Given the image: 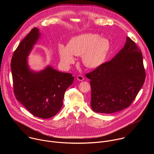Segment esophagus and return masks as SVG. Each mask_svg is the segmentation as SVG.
Instances as JSON below:
<instances>
[{
  "label": "esophagus",
  "instance_id": "obj_1",
  "mask_svg": "<svg viewBox=\"0 0 154 154\" xmlns=\"http://www.w3.org/2000/svg\"><path fill=\"white\" fill-rule=\"evenodd\" d=\"M77 79L79 80V81H83L84 80V77L82 75H77Z\"/></svg>",
  "mask_w": 154,
  "mask_h": 154
}]
</instances>
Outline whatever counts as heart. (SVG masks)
<instances>
[{
  "instance_id": "b5f03b06",
  "label": "heart",
  "mask_w": 154,
  "mask_h": 154,
  "mask_svg": "<svg viewBox=\"0 0 154 154\" xmlns=\"http://www.w3.org/2000/svg\"><path fill=\"white\" fill-rule=\"evenodd\" d=\"M109 49L108 39L97 34L84 33L72 38L68 46L59 45L58 54L61 64L66 67L75 61L74 55H82L85 66L96 68L105 61Z\"/></svg>"
}]
</instances>
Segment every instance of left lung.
<instances>
[{
    "label": "left lung",
    "instance_id": "8db88e82",
    "mask_svg": "<svg viewBox=\"0 0 154 154\" xmlns=\"http://www.w3.org/2000/svg\"><path fill=\"white\" fill-rule=\"evenodd\" d=\"M91 106L96 113H113L128 107L143 86L146 73L141 51L130 38L109 61L91 72Z\"/></svg>",
    "mask_w": 154,
    "mask_h": 154
}]
</instances>
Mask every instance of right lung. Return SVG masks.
Segmentation results:
<instances>
[{
	"label": "right lung",
	"instance_id": "obj_1",
	"mask_svg": "<svg viewBox=\"0 0 154 154\" xmlns=\"http://www.w3.org/2000/svg\"><path fill=\"white\" fill-rule=\"evenodd\" d=\"M40 35L35 27L20 42L12 57L11 69L16 99L33 115L47 119L60 110L64 93L74 77L51 66L40 71L29 68L27 57Z\"/></svg>",
	"mask_w": 154,
	"mask_h": 154
}]
</instances>
